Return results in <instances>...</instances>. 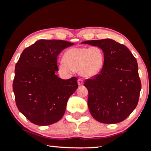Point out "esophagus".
<instances>
[{
    "mask_svg": "<svg viewBox=\"0 0 151 151\" xmlns=\"http://www.w3.org/2000/svg\"><path fill=\"white\" fill-rule=\"evenodd\" d=\"M83 80H82V79H78V85L79 86H81V85H82V84H83Z\"/></svg>",
    "mask_w": 151,
    "mask_h": 151,
    "instance_id": "34e87169",
    "label": "esophagus"
}]
</instances>
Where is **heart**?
Returning <instances> with one entry per match:
<instances>
[{
	"label": "heart",
	"mask_w": 151,
	"mask_h": 151,
	"mask_svg": "<svg viewBox=\"0 0 151 151\" xmlns=\"http://www.w3.org/2000/svg\"><path fill=\"white\" fill-rule=\"evenodd\" d=\"M60 62L59 69L64 73L78 71L84 78H92L102 70L104 55L98 47H73L66 51Z\"/></svg>",
	"instance_id": "obj_1"
}]
</instances>
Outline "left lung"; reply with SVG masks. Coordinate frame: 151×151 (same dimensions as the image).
Masks as SVG:
<instances>
[{
  "label": "left lung",
  "instance_id": "8db88e82",
  "mask_svg": "<svg viewBox=\"0 0 151 151\" xmlns=\"http://www.w3.org/2000/svg\"><path fill=\"white\" fill-rule=\"evenodd\" d=\"M82 43L100 47L104 55L100 74L84 82L91 114L101 123L121 122L133 112L139 100L142 84L137 60L125 45L112 39Z\"/></svg>",
  "mask_w": 151,
  "mask_h": 151
}]
</instances>
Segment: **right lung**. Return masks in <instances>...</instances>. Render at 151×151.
Masks as SVG:
<instances>
[{
    "mask_svg": "<svg viewBox=\"0 0 151 151\" xmlns=\"http://www.w3.org/2000/svg\"><path fill=\"white\" fill-rule=\"evenodd\" d=\"M73 45L61 40H39L24 49L16 63L13 82L16 106L34 124L58 122L78 87L76 77L63 80L55 73L58 71V55Z\"/></svg>",
    "mask_w": 151,
    "mask_h": 151,
    "instance_id": "obj_1",
    "label": "right lung"
}]
</instances>
